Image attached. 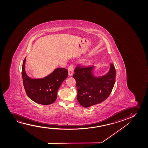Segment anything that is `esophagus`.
Masks as SVG:
<instances>
[{
  "mask_svg": "<svg viewBox=\"0 0 148 148\" xmlns=\"http://www.w3.org/2000/svg\"><path fill=\"white\" fill-rule=\"evenodd\" d=\"M74 72V65L73 64H71L68 67V73L69 76H72Z\"/></svg>",
  "mask_w": 148,
  "mask_h": 148,
  "instance_id": "obj_1",
  "label": "esophagus"
}]
</instances>
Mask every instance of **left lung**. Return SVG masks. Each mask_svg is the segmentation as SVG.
Segmentation results:
<instances>
[{"instance_id":"obj_1","label":"left lung","mask_w":148,"mask_h":148,"mask_svg":"<svg viewBox=\"0 0 148 148\" xmlns=\"http://www.w3.org/2000/svg\"><path fill=\"white\" fill-rule=\"evenodd\" d=\"M91 66L78 64L73 77L76 81L77 99L83 107L100 103L109 97L115 82L116 71L113 64L107 75L96 78L91 74Z\"/></svg>"}]
</instances>
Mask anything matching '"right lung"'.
I'll use <instances>...</instances> for the list:
<instances>
[{"label":"right lung","mask_w":148,"mask_h":148,"mask_svg":"<svg viewBox=\"0 0 148 148\" xmlns=\"http://www.w3.org/2000/svg\"><path fill=\"white\" fill-rule=\"evenodd\" d=\"M26 58L23 62V83L27 95L31 99L41 105H49L57 99L58 90L68 72L65 68H57L51 74L42 79H31L25 71Z\"/></svg>","instance_id":"1"}]
</instances>
